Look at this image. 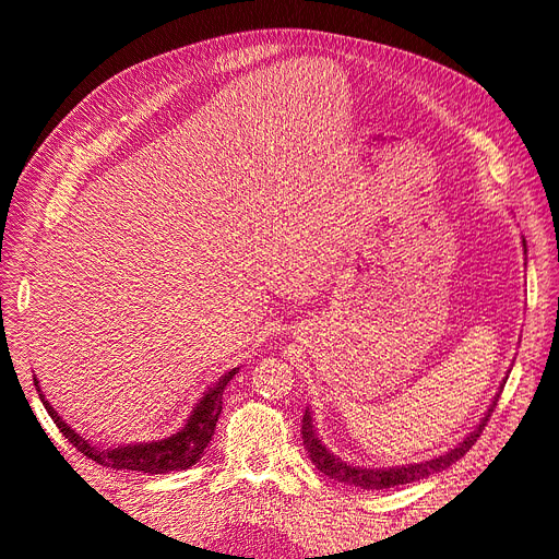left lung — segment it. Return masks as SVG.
Wrapping results in <instances>:
<instances>
[{
	"mask_svg": "<svg viewBox=\"0 0 559 559\" xmlns=\"http://www.w3.org/2000/svg\"><path fill=\"white\" fill-rule=\"evenodd\" d=\"M499 399H495L492 408L487 411V415L483 417L480 425L476 427V431L468 433L464 441L456 445L454 450L436 456V460L429 462H419V464H408V466H399V468H361V466H352L343 460H337L335 454H331L321 441L317 438L314 425H312V417L306 411L302 415V425H300V433H302V445L310 452V460L317 466L319 473H324L329 478H335L337 483H345V485H354V487H361V489H386V487H399V485H408L415 480H425L438 471H445L448 466H452L456 460H462V456L471 450V445L478 441L483 429L487 427L489 415L495 413V405Z\"/></svg>",
	"mask_w": 559,
	"mask_h": 559,
	"instance_id": "1",
	"label": "left lung"
}]
</instances>
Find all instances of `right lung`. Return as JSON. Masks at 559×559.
Instances as JSON below:
<instances>
[{
    "mask_svg": "<svg viewBox=\"0 0 559 559\" xmlns=\"http://www.w3.org/2000/svg\"><path fill=\"white\" fill-rule=\"evenodd\" d=\"M235 373H238V368L228 370V373L218 380L205 396H202V401L195 405L193 415L189 417V421H186V427L179 429L175 436L165 438V441H158V443L118 445L114 450L93 448L86 438L74 433L70 427L64 425L60 415L50 408L44 394H39V399L46 405L50 419L56 421V427L62 431L67 441H70L79 452L86 454L88 460L103 464L107 468H116V471H138V473H148V476H156V473L189 468L200 460V454L205 452L207 443L212 441L218 415H222L224 389L233 380ZM35 386L39 392L37 378H35Z\"/></svg>",
    "mask_w": 559,
    "mask_h": 559,
    "instance_id": "add662e5",
    "label": "right lung"
}]
</instances>
